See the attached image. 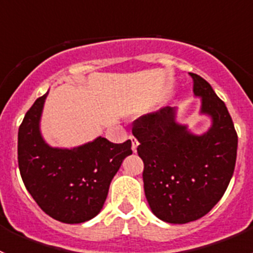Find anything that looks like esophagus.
I'll return each mask as SVG.
<instances>
[{"mask_svg":"<svg viewBox=\"0 0 253 253\" xmlns=\"http://www.w3.org/2000/svg\"><path fill=\"white\" fill-rule=\"evenodd\" d=\"M130 140H131V149H133V152L135 153V152H137L138 146H139V142L137 140V138H134V137H130Z\"/></svg>","mask_w":253,"mask_h":253,"instance_id":"esophagus-1","label":"esophagus"}]
</instances>
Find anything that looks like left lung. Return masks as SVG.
Returning a JSON list of instances; mask_svg holds the SVG:
<instances>
[{
    "instance_id": "1",
    "label": "left lung",
    "mask_w": 253,
    "mask_h": 253,
    "mask_svg": "<svg viewBox=\"0 0 253 253\" xmlns=\"http://www.w3.org/2000/svg\"><path fill=\"white\" fill-rule=\"evenodd\" d=\"M200 114L211 125L194 134L176 120V107H163L134 122L137 151L144 162L143 182L152 213L166 223L202 218L222 199L233 176L238 138L224 102L204 78L190 73Z\"/></svg>"
}]
</instances>
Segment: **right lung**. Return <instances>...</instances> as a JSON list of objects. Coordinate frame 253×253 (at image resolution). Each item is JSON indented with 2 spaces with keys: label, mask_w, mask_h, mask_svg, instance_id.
<instances>
[{
  "label": "right lung",
  "mask_w": 253,
  "mask_h": 253,
  "mask_svg": "<svg viewBox=\"0 0 253 253\" xmlns=\"http://www.w3.org/2000/svg\"><path fill=\"white\" fill-rule=\"evenodd\" d=\"M46 96L34 102L19 128L17 160L22 181L40 209L67 224H78L101 211L109 186L131 142L115 144L97 137L75 148L49 146L40 131Z\"/></svg>",
  "instance_id": "1"
}]
</instances>
